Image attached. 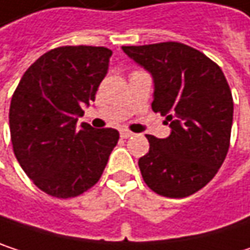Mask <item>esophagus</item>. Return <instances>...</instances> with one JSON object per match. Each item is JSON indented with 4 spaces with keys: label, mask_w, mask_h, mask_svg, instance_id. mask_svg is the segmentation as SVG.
<instances>
[{
    "label": "esophagus",
    "mask_w": 250,
    "mask_h": 250,
    "mask_svg": "<svg viewBox=\"0 0 250 250\" xmlns=\"http://www.w3.org/2000/svg\"><path fill=\"white\" fill-rule=\"evenodd\" d=\"M120 136H122L123 139H128V137H131V136H133V133H131V131H128V130H122V131H120Z\"/></svg>",
    "instance_id": "1"
}]
</instances>
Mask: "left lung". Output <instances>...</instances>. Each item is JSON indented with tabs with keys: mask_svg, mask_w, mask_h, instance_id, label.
<instances>
[{
	"mask_svg": "<svg viewBox=\"0 0 250 250\" xmlns=\"http://www.w3.org/2000/svg\"><path fill=\"white\" fill-rule=\"evenodd\" d=\"M153 76L152 110L167 117L171 134H147L149 152L139 159L146 185L169 198L206 187L230 146L233 98L225 74L200 50L178 42L123 46Z\"/></svg>",
	"mask_w": 250,
	"mask_h": 250,
	"instance_id": "obj_1",
	"label": "left lung"
}]
</instances>
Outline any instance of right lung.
<instances>
[{"instance_id": "add662e5", "label": "right lung", "mask_w": 250, "mask_h": 250, "mask_svg": "<svg viewBox=\"0 0 250 250\" xmlns=\"http://www.w3.org/2000/svg\"><path fill=\"white\" fill-rule=\"evenodd\" d=\"M111 50L62 46L42 55L19 82L10 105L14 155L27 176L56 198L94 187L119 142L114 128L76 125L81 105L95 100Z\"/></svg>"}]
</instances>
